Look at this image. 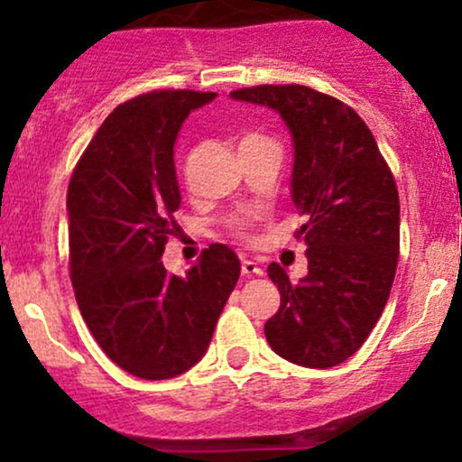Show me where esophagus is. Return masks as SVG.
Returning <instances> with one entry per match:
<instances>
[{
    "label": "esophagus",
    "mask_w": 462,
    "mask_h": 462,
    "mask_svg": "<svg viewBox=\"0 0 462 462\" xmlns=\"http://www.w3.org/2000/svg\"><path fill=\"white\" fill-rule=\"evenodd\" d=\"M241 274H244V277H261V274H263V268H261L259 263H254V261H250V259H245L244 263H241Z\"/></svg>",
    "instance_id": "obj_1"
}]
</instances>
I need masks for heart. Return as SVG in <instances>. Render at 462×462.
Segmentation results:
<instances>
[{"instance_id": "b5f03b06", "label": "heart", "mask_w": 462, "mask_h": 462, "mask_svg": "<svg viewBox=\"0 0 462 462\" xmlns=\"http://www.w3.org/2000/svg\"><path fill=\"white\" fill-rule=\"evenodd\" d=\"M257 218L259 214L254 212V209H244V212L227 218V227H230L236 236H241V239H250L254 232V226H257Z\"/></svg>"}]
</instances>
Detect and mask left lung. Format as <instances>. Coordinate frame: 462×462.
Instances as JSON below:
<instances>
[{
	"label": "left lung",
	"instance_id": "8db88e82",
	"mask_svg": "<svg viewBox=\"0 0 462 462\" xmlns=\"http://www.w3.org/2000/svg\"><path fill=\"white\" fill-rule=\"evenodd\" d=\"M232 100L277 111L295 147L291 194L306 218L309 274L291 283L279 263L268 277L282 304L265 321L277 356L328 369L353 356L380 319L400 254V201L393 174L365 120L337 97L304 85H261Z\"/></svg>",
	"mask_w": 462,
	"mask_h": 462
}]
</instances>
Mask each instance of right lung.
Returning a JSON list of instances; mask_svg holds the SVG:
<instances>
[{
	"label": "right lung",
	"instance_id": "add662e5",
	"mask_svg": "<svg viewBox=\"0 0 462 462\" xmlns=\"http://www.w3.org/2000/svg\"><path fill=\"white\" fill-rule=\"evenodd\" d=\"M217 93L162 88L116 106L69 183V263L78 306L102 351L127 374L167 380L205 356L239 282V257L212 244L185 277L162 265L180 205L174 143Z\"/></svg>",
	"mask_w": 462,
	"mask_h": 462
}]
</instances>
